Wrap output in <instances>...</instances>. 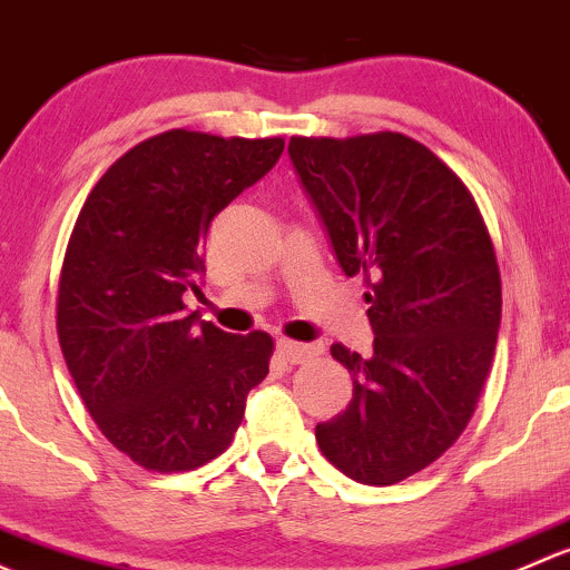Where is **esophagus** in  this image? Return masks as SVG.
<instances>
[{"mask_svg":"<svg viewBox=\"0 0 570 570\" xmlns=\"http://www.w3.org/2000/svg\"><path fill=\"white\" fill-rule=\"evenodd\" d=\"M315 345L296 343V340H277V354L283 356L287 365H298V362H307L315 354Z\"/></svg>","mask_w":570,"mask_h":570,"instance_id":"esophagus-1","label":"esophagus"}]
</instances>
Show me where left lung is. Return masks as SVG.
I'll return each mask as SVG.
<instances>
[{
  "mask_svg": "<svg viewBox=\"0 0 570 570\" xmlns=\"http://www.w3.org/2000/svg\"><path fill=\"white\" fill-rule=\"evenodd\" d=\"M287 150L343 272L365 279L375 332L371 356L332 345L354 397L315 439L356 483H401L453 448L489 379L502 315L489 227L406 134L291 137Z\"/></svg>",
  "mask_w": 570,
  "mask_h": 570,
  "instance_id": "obj_1",
  "label": "left lung"
}]
</instances>
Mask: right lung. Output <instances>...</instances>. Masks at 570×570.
<instances>
[{
    "label": "right lung",
    "mask_w": 570,
    "mask_h": 570,
    "mask_svg": "<svg viewBox=\"0 0 570 570\" xmlns=\"http://www.w3.org/2000/svg\"><path fill=\"white\" fill-rule=\"evenodd\" d=\"M285 139L173 128L134 145L79 210L57 285L62 356L104 436L150 472H189L230 448L268 373L266 332L186 315L208 227L283 156Z\"/></svg>",
    "instance_id": "add662e5"
}]
</instances>
